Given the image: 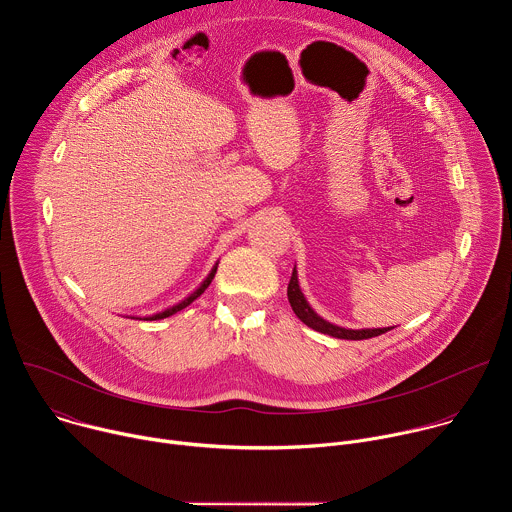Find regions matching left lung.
<instances>
[{"label": "left lung", "mask_w": 512, "mask_h": 512, "mask_svg": "<svg viewBox=\"0 0 512 512\" xmlns=\"http://www.w3.org/2000/svg\"><path fill=\"white\" fill-rule=\"evenodd\" d=\"M287 300H289L291 310L296 312V316H298L306 326H310V328L316 330V332L334 336V338H344V340H367V338H375V336H381V334H385V332L391 330V328H360V330H352V328H342V326H336V324L324 320L322 316H318V314L314 312V308L308 304L306 296L302 294V287H300V281H298V271H296V267H294V273H291V279H289V283H287Z\"/></svg>", "instance_id": "8db88e82"}]
</instances>
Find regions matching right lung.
Masks as SVG:
<instances>
[{
	"label": "right lung",
	"instance_id": "right-lung-1",
	"mask_svg": "<svg viewBox=\"0 0 512 512\" xmlns=\"http://www.w3.org/2000/svg\"><path fill=\"white\" fill-rule=\"evenodd\" d=\"M216 267H218V263H214V267L210 269V273L206 275V279L192 291V294L188 296V298H184L182 302H178V304H174V306H170V308H166V310H162V312H158V314H152V316H145L143 320H164V318H168V316H174L176 312H180V310H184L186 306H190L196 298H200L202 294H204V289L210 285V281L214 279V273H216ZM141 320V318H139Z\"/></svg>",
	"mask_w": 512,
	"mask_h": 512
}]
</instances>
